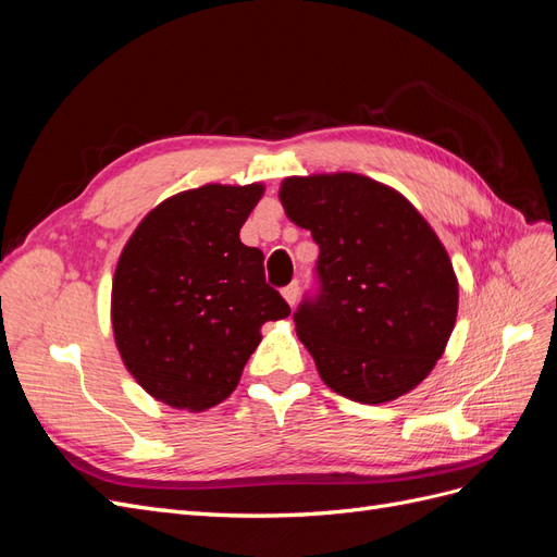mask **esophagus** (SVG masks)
<instances>
[{
  "instance_id": "34e87169",
  "label": "esophagus",
  "mask_w": 557,
  "mask_h": 557,
  "mask_svg": "<svg viewBox=\"0 0 557 557\" xmlns=\"http://www.w3.org/2000/svg\"><path fill=\"white\" fill-rule=\"evenodd\" d=\"M281 293H283L285 301H288V305H290V307H295V301H297V295H299V283L295 281V283H290V285H285V288H283Z\"/></svg>"
}]
</instances>
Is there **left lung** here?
Wrapping results in <instances>:
<instances>
[{
  "instance_id": "left-lung-1",
  "label": "left lung",
  "mask_w": 557,
  "mask_h": 557,
  "mask_svg": "<svg viewBox=\"0 0 557 557\" xmlns=\"http://www.w3.org/2000/svg\"><path fill=\"white\" fill-rule=\"evenodd\" d=\"M278 197L320 248L318 293L293 315L320 379L362 404L413 391L458 315L440 237L407 197L360 174L290 176Z\"/></svg>"
}]
</instances>
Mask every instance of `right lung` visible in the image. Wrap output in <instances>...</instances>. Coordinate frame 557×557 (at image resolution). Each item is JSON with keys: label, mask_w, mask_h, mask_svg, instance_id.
<instances>
[{"label": "right lung", "mask_w": 557, "mask_h": 557, "mask_svg": "<svg viewBox=\"0 0 557 557\" xmlns=\"http://www.w3.org/2000/svg\"><path fill=\"white\" fill-rule=\"evenodd\" d=\"M264 188L209 183L164 199L125 244L111 290L115 346L144 391L205 411L237 387L267 320L290 315L239 230Z\"/></svg>", "instance_id": "right-lung-1"}]
</instances>
